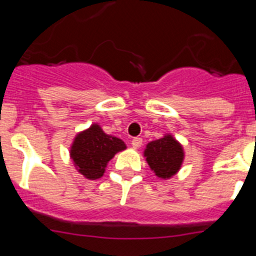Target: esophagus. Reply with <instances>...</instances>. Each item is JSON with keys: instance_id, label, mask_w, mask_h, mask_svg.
Segmentation results:
<instances>
[{"instance_id": "esophagus-1", "label": "esophagus", "mask_w": 256, "mask_h": 256, "mask_svg": "<svg viewBox=\"0 0 256 256\" xmlns=\"http://www.w3.org/2000/svg\"><path fill=\"white\" fill-rule=\"evenodd\" d=\"M132 146L133 148H140L142 146V138H140V137H134V138L132 140Z\"/></svg>"}]
</instances>
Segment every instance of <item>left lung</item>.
Listing matches in <instances>:
<instances>
[{
	"instance_id": "left-lung-1",
	"label": "left lung",
	"mask_w": 256,
	"mask_h": 256,
	"mask_svg": "<svg viewBox=\"0 0 256 256\" xmlns=\"http://www.w3.org/2000/svg\"><path fill=\"white\" fill-rule=\"evenodd\" d=\"M144 155L151 170L162 180L173 177L180 169L184 159L182 144L172 134H165L162 138L148 142Z\"/></svg>"
}]
</instances>
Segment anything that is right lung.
Returning a JSON list of instances; mask_svg holds the SVG:
<instances>
[{
  "label": "right lung",
  "instance_id": "add662e5",
  "mask_svg": "<svg viewBox=\"0 0 256 256\" xmlns=\"http://www.w3.org/2000/svg\"><path fill=\"white\" fill-rule=\"evenodd\" d=\"M126 146L120 138L106 134L98 124L78 133L70 148V158L76 170L87 180H98L105 173L108 162Z\"/></svg>",
  "mask_w": 256,
  "mask_h": 256
}]
</instances>
